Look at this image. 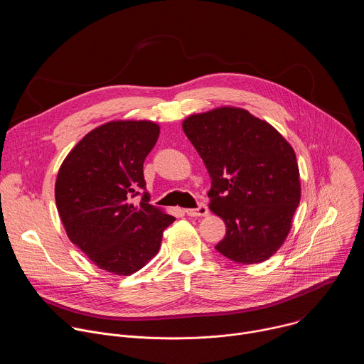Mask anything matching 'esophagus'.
I'll use <instances>...</instances> for the list:
<instances>
[{
	"mask_svg": "<svg viewBox=\"0 0 364 364\" xmlns=\"http://www.w3.org/2000/svg\"><path fill=\"white\" fill-rule=\"evenodd\" d=\"M184 212L190 218H203V216L209 215V209H207L205 204H200L197 209H186Z\"/></svg>",
	"mask_w": 364,
	"mask_h": 364,
	"instance_id": "esophagus-1",
	"label": "esophagus"
}]
</instances>
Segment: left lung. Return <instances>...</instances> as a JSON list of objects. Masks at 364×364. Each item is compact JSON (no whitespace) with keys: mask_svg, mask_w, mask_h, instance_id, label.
<instances>
[{"mask_svg":"<svg viewBox=\"0 0 364 364\" xmlns=\"http://www.w3.org/2000/svg\"><path fill=\"white\" fill-rule=\"evenodd\" d=\"M212 178L209 209L226 223L218 252L237 264H261L285 242L301 200L291 144L267 121L220 107L183 121Z\"/></svg>","mask_w":364,"mask_h":364,"instance_id":"obj_1","label":"left lung"}]
</instances>
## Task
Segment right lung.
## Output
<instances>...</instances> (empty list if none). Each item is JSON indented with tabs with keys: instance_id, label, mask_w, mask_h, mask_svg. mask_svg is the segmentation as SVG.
Here are the masks:
<instances>
[{
	"instance_id": "obj_1",
	"label": "right lung",
	"mask_w": 364,
	"mask_h": 364,
	"mask_svg": "<svg viewBox=\"0 0 364 364\" xmlns=\"http://www.w3.org/2000/svg\"><path fill=\"white\" fill-rule=\"evenodd\" d=\"M160 135L152 121H111L86 134L62 163L55 197L68 237L100 269L128 277L159 253L176 220L149 204L144 161Z\"/></svg>"
}]
</instances>
